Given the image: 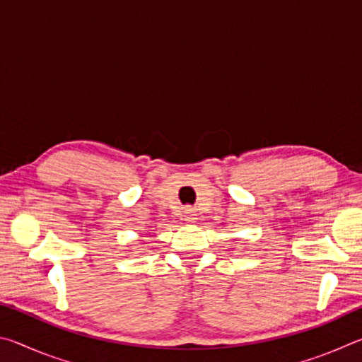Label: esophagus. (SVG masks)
Returning a JSON list of instances; mask_svg holds the SVG:
<instances>
[{"label":"esophagus","mask_w":362,"mask_h":362,"mask_svg":"<svg viewBox=\"0 0 362 362\" xmlns=\"http://www.w3.org/2000/svg\"><path fill=\"white\" fill-rule=\"evenodd\" d=\"M183 217H185L187 222H194L196 212H194L193 207H185V211H183Z\"/></svg>","instance_id":"obj_1"}]
</instances>
